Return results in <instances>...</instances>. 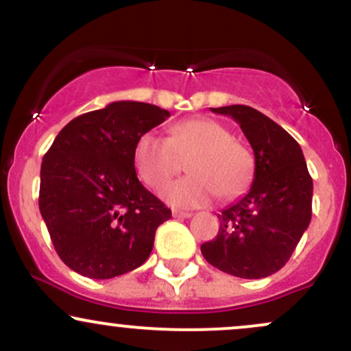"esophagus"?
Returning <instances> with one entry per match:
<instances>
[{"mask_svg":"<svg viewBox=\"0 0 351 351\" xmlns=\"http://www.w3.org/2000/svg\"><path fill=\"white\" fill-rule=\"evenodd\" d=\"M173 217H178V219H186V217H191L193 215L188 211H180V209H173L171 211Z\"/></svg>","mask_w":351,"mask_h":351,"instance_id":"esophagus-1","label":"esophagus"}]
</instances>
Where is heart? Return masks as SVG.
Listing matches in <instances>:
<instances>
[{"mask_svg": "<svg viewBox=\"0 0 351 351\" xmlns=\"http://www.w3.org/2000/svg\"><path fill=\"white\" fill-rule=\"evenodd\" d=\"M183 162L191 175L162 189L165 201L176 208L203 206L216 195L234 198L252 178L251 152L216 120L186 119L173 123L167 138L147 132L136 140L134 165L147 186H163Z\"/></svg>", "mask_w": 351, "mask_h": 351, "instance_id": "1", "label": "heart"}]
</instances>
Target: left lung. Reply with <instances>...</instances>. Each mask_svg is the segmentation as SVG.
I'll use <instances>...</instances> for the list:
<instances>
[{
    "mask_svg": "<svg viewBox=\"0 0 351 351\" xmlns=\"http://www.w3.org/2000/svg\"><path fill=\"white\" fill-rule=\"evenodd\" d=\"M239 123L254 150L249 191L221 211L219 231L201 244L209 264L241 279L282 269L308 228L313 183L300 145L280 125L247 106L211 108Z\"/></svg>",
    "mask_w": 351,
    "mask_h": 351,
    "instance_id": "left-lung-1",
    "label": "left lung"
}]
</instances>
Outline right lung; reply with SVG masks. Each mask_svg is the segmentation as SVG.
<instances>
[{
  "mask_svg": "<svg viewBox=\"0 0 351 351\" xmlns=\"http://www.w3.org/2000/svg\"><path fill=\"white\" fill-rule=\"evenodd\" d=\"M168 117L152 104L112 102L71 120L44 155L39 211L74 272L112 279L148 259L171 211L136 178L134 148Z\"/></svg>",
  "mask_w": 351,
  "mask_h": 351,
  "instance_id": "add662e5",
  "label": "right lung"
}]
</instances>
